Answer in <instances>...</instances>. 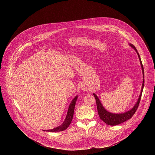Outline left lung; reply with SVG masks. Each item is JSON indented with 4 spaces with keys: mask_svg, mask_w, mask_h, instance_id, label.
<instances>
[{
    "mask_svg": "<svg viewBox=\"0 0 155 155\" xmlns=\"http://www.w3.org/2000/svg\"><path fill=\"white\" fill-rule=\"evenodd\" d=\"M130 45L133 47V48L135 50L140 61V64L141 66V68H142V71H143V85H142V88H141V93L140 94L139 98L137 100V102L136 103V104H135V106H134L133 109H131L130 110L128 111L127 112L123 113H119V114H116V113H110L108 111L106 110L104 107L103 106V105L101 104L100 100L98 99V97L97 96L96 94H95L94 93L93 94L95 100H96V103H97V110L98 113V115L100 117V119L104 122L106 124L109 125H117L119 124H120L125 121H127V120L131 119L133 117V115L135 114V111L137 110V108L139 106V103L140 102L141 100V95H142V92H143V90L144 88V68L143 66L140 57V55L137 50V49L135 48V47L131 44H130Z\"/></svg>",
    "mask_w": 155,
    "mask_h": 155,
    "instance_id": "left-lung-1",
    "label": "left lung"
}]
</instances>
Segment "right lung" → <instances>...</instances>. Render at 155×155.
<instances>
[{
  "instance_id": "right-lung-1",
  "label": "right lung",
  "mask_w": 155,
  "mask_h": 155,
  "mask_svg": "<svg viewBox=\"0 0 155 155\" xmlns=\"http://www.w3.org/2000/svg\"><path fill=\"white\" fill-rule=\"evenodd\" d=\"M77 99H78V95H76L74 98V99L71 101V102L69 106L68 109L66 117L64 122L60 126H59L55 128L52 129V130H44V131H48V132H58V131H62L66 130L71 122V120H72V119L73 117L74 107H75V104H76Z\"/></svg>"
}]
</instances>
